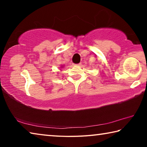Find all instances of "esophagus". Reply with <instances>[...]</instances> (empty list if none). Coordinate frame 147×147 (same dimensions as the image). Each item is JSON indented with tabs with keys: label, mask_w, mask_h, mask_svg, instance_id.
Returning a JSON list of instances; mask_svg holds the SVG:
<instances>
[{
	"label": "esophagus",
	"mask_w": 147,
	"mask_h": 147,
	"mask_svg": "<svg viewBox=\"0 0 147 147\" xmlns=\"http://www.w3.org/2000/svg\"><path fill=\"white\" fill-rule=\"evenodd\" d=\"M77 65H81V63H78Z\"/></svg>",
	"instance_id": "34e87169"
}]
</instances>
